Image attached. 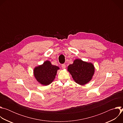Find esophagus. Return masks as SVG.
<instances>
[{"mask_svg":"<svg viewBox=\"0 0 123 123\" xmlns=\"http://www.w3.org/2000/svg\"><path fill=\"white\" fill-rule=\"evenodd\" d=\"M61 67H62V68L63 69H65V68H66V65H65V64H62V65H61Z\"/></svg>","mask_w":123,"mask_h":123,"instance_id":"esophagus-1","label":"esophagus"}]
</instances>
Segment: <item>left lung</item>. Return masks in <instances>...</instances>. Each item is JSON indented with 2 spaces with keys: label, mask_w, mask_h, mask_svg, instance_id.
Wrapping results in <instances>:
<instances>
[{
  "label": "left lung",
  "mask_w": 123,
  "mask_h": 123,
  "mask_svg": "<svg viewBox=\"0 0 123 123\" xmlns=\"http://www.w3.org/2000/svg\"><path fill=\"white\" fill-rule=\"evenodd\" d=\"M68 71L74 80L80 85H85L91 81L95 72V68L91 62L76 59L68 67Z\"/></svg>",
  "instance_id": "1"
}]
</instances>
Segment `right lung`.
Returning a JSON list of instances; mask_svg holds the SVG:
<instances>
[{
  "mask_svg": "<svg viewBox=\"0 0 123 123\" xmlns=\"http://www.w3.org/2000/svg\"><path fill=\"white\" fill-rule=\"evenodd\" d=\"M59 69V67L52 65L50 61L47 60L43 64L34 68L33 75L39 83L48 86L54 80Z\"/></svg>",
  "mask_w": 123,
  "mask_h": 123,
  "instance_id": "right-lung-1",
  "label": "right lung"
}]
</instances>
